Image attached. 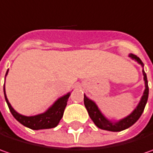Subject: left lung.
<instances>
[{
	"mask_svg": "<svg viewBox=\"0 0 153 153\" xmlns=\"http://www.w3.org/2000/svg\"><path fill=\"white\" fill-rule=\"evenodd\" d=\"M128 57H130L132 59L135 60L142 66V68H143L142 73L144 76L145 81V90L144 93H143V95L141 96V99L137 105V106L135 107V109L130 114L125 117L124 118L117 121V122H112V121L109 120L102 114V112L100 111V110L99 109L95 102L93 101L90 99H88L84 94V105H85V107L88 111V112L90 118L98 128L104 129V130H108V131H112V132H119V131L124 130L128 128L131 127L140 117L142 112L144 111L146 102H147L148 94H149V88H148V82H147L146 74L144 71V64L142 63V61L140 60V59L139 57L133 54V53H129Z\"/></svg>",
	"mask_w": 153,
	"mask_h": 153,
	"instance_id": "left-lung-1",
	"label": "left lung"
}]
</instances>
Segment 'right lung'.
Returning a JSON list of instances; mask_svg holds the SVG:
<instances>
[{
    "instance_id": "add662e5",
    "label": "right lung",
    "mask_w": 153,
    "mask_h": 153,
    "mask_svg": "<svg viewBox=\"0 0 153 153\" xmlns=\"http://www.w3.org/2000/svg\"><path fill=\"white\" fill-rule=\"evenodd\" d=\"M7 73H8V70L6 73V76ZM4 95H5V99L8 105L9 110L13 116L14 117L15 119L18 122H19L21 124H23L24 126L27 127L29 128H31L34 130H39V129L55 128L59 124V121L61 120L62 117H63L64 111L67 105L68 99L71 95V93H68L66 94L63 95L62 97L59 98L43 113L35 115V116H30V117L19 114L12 107L11 104L9 103L8 100L7 98V94L5 91V85H4Z\"/></svg>"
}]
</instances>
